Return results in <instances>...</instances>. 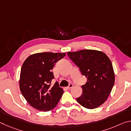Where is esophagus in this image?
<instances>
[{"label":"esophagus","instance_id":"obj_1","mask_svg":"<svg viewBox=\"0 0 131 131\" xmlns=\"http://www.w3.org/2000/svg\"><path fill=\"white\" fill-rule=\"evenodd\" d=\"M73 87V85L72 84H70V85L68 86V87H66V88H67V89H68V90H69V89H70V88H72Z\"/></svg>","mask_w":131,"mask_h":131}]
</instances>
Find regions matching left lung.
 Masks as SVG:
<instances>
[{
    "label": "left lung",
    "mask_w": 131,
    "mask_h": 131,
    "mask_svg": "<svg viewBox=\"0 0 131 131\" xmlns=\"http://www.w3.org/2000/svg\"><path fill=\"white\" fill-rule=\"evenodd\" d=\"M68 55L87 79L77 101L88 109L98 107L107 100L114 84V72L109 58L95 50L68 52Z\"/></svg>",
    "instance_id": "obj_1"
}]
</instances>
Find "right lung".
Returning a JSON list of instances; mask_svg holds the SVG:
<instances>
[{
	"label": "right lung",
	"instance_id": "right-lung-1",
	"mask_svg": "<svg viewBox=\"0 0 131 131\" xmlns=\"http://www.w3.org/2000/svg\"><path fill=\"white\" fill-rule=\"evenodd\" d=\"M66 53L39 52L30 55L22 66L19 85L22 94L36 109L48 112L57 105L63 90L55 83L51 70Z\"/></svg>",
	"mask_w": 131,
	"mask_h": 131
}]
</instances>
